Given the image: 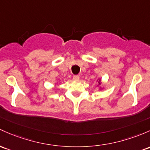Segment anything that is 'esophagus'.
<instances>
[{
	"instance_id": "34e87169",
	"label": "esophagus",
	"mask_w": 150,
	"mask_h": 150,
	"mask_svg": "<svg viewBox=\"0 0 150 150\" xmlns=\"http://www.w3.org/2000/svg\"><path fill=\"white\" fill-rule=\"evenodd\" d=\"M73 80H75V81H78V80H80V77H79V75H74Z\"/></svg>"
}]
</instances>
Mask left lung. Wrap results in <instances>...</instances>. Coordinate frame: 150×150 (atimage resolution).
I'll return each instance as SVG.
<instances>
[{
  "label": "left lung",
  "mask_w": 150,
  "mask_h": 150,
  "mask_svg": "<svg viewBox=\"0 0 150 150\" xmlns=\"http://www.w3.org/2000/svg\"><path fill=\"white\" fill-rule=\"evenodd\" d=\"M98 85H101V83H100V79H99V81H98Z\"/></svg>",
  "instance_id": "obj_1"
}]
</instances>
